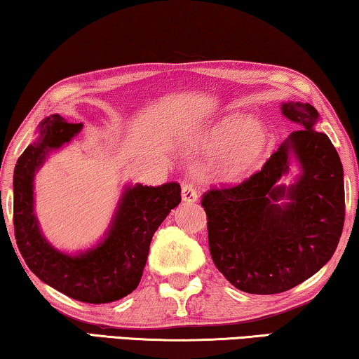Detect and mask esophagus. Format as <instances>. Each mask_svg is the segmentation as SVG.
Listing matches in <instances>:
<instances>
[{
	"instance_id": "obj_1",
	"label": "esophagus",
	"mask_w": 359,
	"mask_h": 359,
	"mask_svg": "<svg viewBox=\"0 0 359 359\" xmlns=\"http://www.w3.org/2000/svg\"><path fill=\"white\" fill-rule=\"evenodd\" d=\"M182 199H184L185 203H196L198 201L196 188H194L191 182H185V184L182 185Z\"/></svg>"
}]
</instances>
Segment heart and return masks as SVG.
<instances>
[{
  "mask_svg": "<svg viewBox=\"0 0 359 359\" xmlns=\"http://www.w3.org/2000/svg\"><path fill=\"white\" fill-rule=\"evenodd\" d=\"M199 147L215 150L210 168L217 177L236 182L257 171L263 163L269 147V133L257 118L228 115L204 131Z\"/></svg>",
  "mask_w": 359,
  "mask_h": 359,
  "instance_id": "b5f03b06",
  "label": "heart"
}]
</instances>
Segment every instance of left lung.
I'll return each mask as SVG.
<instances>
[{"label": "left lung", "instance_id": "1", "mask_svg": "<svg viewBox=\"0 0 359 359\" xmlns=\"http://www.w3.org/2000/svg\"><path fill=\"white\" fill-rule=\"evenodd\" d=\"M280 109L299 130L261 171L236 187L212 188L201 199L214 264L252 294L283 293L318 272L336 252L345 220L344 168L330 137L313 128L317 109L299 101ZM290 156L302 175L287 187L278 180L287 173Z\"/></svg>", "mask_w": 359, "mask_h": 359}]
</instances>
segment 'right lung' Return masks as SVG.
Returning a JSON list of instances; mask_svg holds the SVG:
<instances>
[{
    "label": "right lung",
    "mask_w": 359,
    "mask_h": 359,
    "mask_svg": "<svg viewBox=\"0 0 359 359\" xmlns=\"http://www.w3.org/2000/svg\"><path fill=\"white\" fill-rule=\"evenodd\" d=\"M82 123H68L58 114L39 123V136L17 160L14 169V233L29 271L72 299L106 304L137 288L155 231L182 201L180 185L126 187L98 245L77 255L57 250L46 241L34 215V174L48 151L72 141Z\"/></svg>",
    "instance_id": "1"
}]
</instances>
